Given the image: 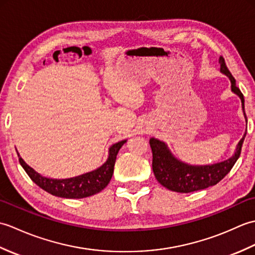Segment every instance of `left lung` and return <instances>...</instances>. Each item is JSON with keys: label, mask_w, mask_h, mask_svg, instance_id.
Listing matches in <instances>:
<instances>
[{"label": "left lung", "mask_w": 255, "mask_h": 255, "mask_svg": "<svg viewBox=\"0 0 255 255\" xmlns=\"http://www.w3.org/2000/svg\"><path fill=\"white\" fill-rule=\"evenodd\" d=\"M220 71L230 79L231 91L241 99L242 110L245 114V97L240 89L236 85V80L226 66L225 59L220 56ZM246 134L237 145L235 154L230 159L211 165H189L173 156L167 145L155 138L150 139V147L152 150V170L154 176L162 186L177 193H191L199 189L214 186L220 182L231 171L237 160L239 159L241 148Z\"/></svg>", "instance_id": "8db88e82"}]
</instances>
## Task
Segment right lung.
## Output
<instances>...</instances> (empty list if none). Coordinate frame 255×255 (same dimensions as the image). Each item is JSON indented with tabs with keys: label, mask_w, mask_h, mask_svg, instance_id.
<instances>
[{
	"label": "right lung",
	"mask_w": 255,
	"mask_h": 255,
	"mask_svg": "<svg viewBox=\"0 0 255 255\" xmlns=\"http://www.w3.org/2000/svg\"><path fill=\"white\" fill-rule=\"evenodd\" d=\"M125 142H126V140L113 144L110 148L107 161L97 170L75 177L64 178V180H55V178L41 176L39 173H37L29 165L26 164V162L20 158L18 152L17 154L20 165L23 166V169L31 178V181L35 182L44 191L58 197L84 198L100 193L102 189H104L108 185L113 176L117 153Z\"/></svg>",
	"instance_id": "obj_1"
}]
</instances>
